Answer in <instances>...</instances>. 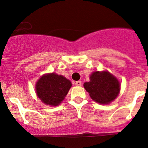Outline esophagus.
Segmentation results:
<instances>
[{
  "mask_svg": "<svg viewBox=\"0 0 148 148\" xmlns=\"http://www.w3.org/2000/svg\"><path fill=\"white\" fill-rule=\"evenodd\" d=\"M75 84L76 86H81L82 82L81 81H77V82H75Z\"/></svg>",
  "mask_w": 148,
  "mask_h": 148,
  "instance_id": "obj_1",
  "label": "esophagus"
}]
</instances>
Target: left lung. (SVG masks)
<instances>
[{"label":"left lung","instance_id":"1","mask_svg":"<svg viewBox=\"0 0 148 148\" xmlns=\"http://www.w3.org/2000/svg\"><path fill=\"white\" fill-rule=\"evenodd\" d=\"M84 87L94 101L100 104H109L119 95V80L107 71L93 73L90 82L84 84Z\"/></svg>","mask_w":148,"mask_h":148}]
</instances>
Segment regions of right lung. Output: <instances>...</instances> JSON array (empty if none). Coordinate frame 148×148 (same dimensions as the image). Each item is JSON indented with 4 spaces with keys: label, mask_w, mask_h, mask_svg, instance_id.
<instances>
[{
    "label": "right lung",
    "mask_w": 148,
    "mask_h": 148,
    "mask_svg": "<svg viewBox=\"0 0 148 148\" xmlns=\"http://www.w3.org/2000/svg\"><path fill=\"white\" fill-rule=\"evenodd\" d=\"M72 86L69 79L55 73L43 75L36 84L38 97L43 103L57 106L64 100Z\"/></svg>",
    "instance_id": "right-lung-1"
}]
</instances>
